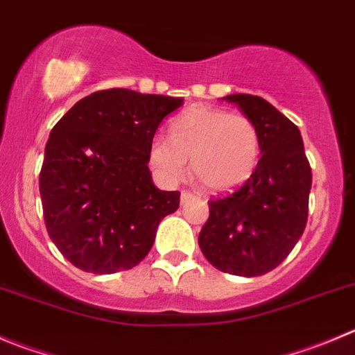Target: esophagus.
Segmentation results:
<instances>
[{
	"label": "esophagus",
	"mask_w": 355,
	"mask_h": 355,
	"mask_svg": "<svg viewBox=\"0 0 355 355\" xmlns=\"http://www.w3.org/2000/svg\"><path fill=\"white\" fill-rule=\"evenodd\" d=\"M195 198H197V195L191 193V191H183V193H181V204H187V202L195 200Z\"/></svg>",
	"instance_id": "esophagus-1"
}]
</instances>
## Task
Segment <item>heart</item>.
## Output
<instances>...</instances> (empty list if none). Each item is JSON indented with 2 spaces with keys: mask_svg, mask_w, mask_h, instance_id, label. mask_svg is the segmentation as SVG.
Masks as SVG:
<instances>
[{
  "mask_svg": "<svg viewBox=\"0 0 355 355\" xmlns=\"http://www.w3.org/2000/svg\"><path fill=\"white\" fill-rule=\"evenodd\" d=\"M171 139L153 137L150 162L168 181L184 175L187 160L198 183L211 191H228L251 178L261 153L258 127L244 114L209 106H191L171 123Z\"/></svg>",
  "mask_w": 355,
  "mask_h": 355,
  "instance_id": "heart-1",
  "label": "heart"
}]
</instances>
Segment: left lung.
Masks as SVG:
<instances>
[{
    "mask_svg": "<svg viewBox=\"0 0 355 355\" xmlns=\"http://www.w3.org/2000/svg\"><path fill=\"white\" fill-rule=\"evenodd\" d=\"M258 127L261 158L244 184L209 200L198 245L214 268L258 277L281 265L306 226L312 168L298 127L265 99L223 97Z\"/></svg>",
    "mask_w": 355,
    "mask_h": 355,
    "instance_id": "obj_1",
    "label": "left lung"
}]
</instances>
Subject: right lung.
I'll list each match as a JSON object with an SVG mask.
<instances>
[{
  "instance_id": "right-lung-1",
  "label": "right lung",
  "mask_w": 355,
  "mask_h": 355,
  "mask_svg": "<svg viewBox=\"0 0 355 355\" xmlns=\"http://www.w3.org/2000/svg\"><path fill=\"white\" fill-rule=\"evenodd\" d=\"M181 97L129 89L94 92L55 123L45 146L40 195L46 232L64 258L92 273L139 265L157 228L180 207L148 167L158 125Z\"/></svg>"
}]
</instances>
